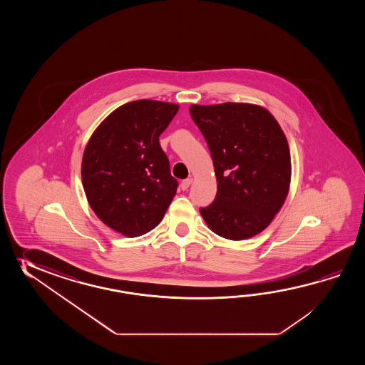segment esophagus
Listing matches in <instances>:
<instances>
[{"mask_svg": "<svg viewBox=\"0 0 365 365\" xmlns=\"http://www.w3.org/2000/svg\"><path fill=\"white\" fill-rule=\"evenodd\" d=\"M190 184H192V179H185L181 181V185L180 186H181L182 190H187V187L190 186Z\"/></svg>", "mask_w": 365, "mask_h": 365, "instance_id": "34e87169", "label": "esophagus"}]
</instances>
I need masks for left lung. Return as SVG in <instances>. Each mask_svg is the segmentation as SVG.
I'll return each instance as SVG.
<instances>
[{"mask_svg":"<svg viewBox=\"0 0 365 365\" xmlns=\"http://www.w3.org/2000/svg\"><path fill=\"white\" fill-rule=\"evenodd\" d=\"M217 175L215 200L201 207L210 230L230 240L264 231L287 197V138L269 110L253 104L192 106Z\"/></svg>","mask_w":365,"mask_h":365,"instance_id":"left-lung-1","label":"left lung"}]
</instances>
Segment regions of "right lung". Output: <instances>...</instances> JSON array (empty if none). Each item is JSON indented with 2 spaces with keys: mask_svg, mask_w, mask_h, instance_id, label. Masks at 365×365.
<instances>
[{
  "mask_svg": "<svg viewBox=\"0 0 365 365\" xmlns=\"http://www.w3.org/2000/svg\"><path fill=\"white\" fill-rule=\"evenodd\" d=\"M179 106L156 101L126 103L93 132L82 160L86 197L104 225L128 237L155 228L179 182L159 137Z\"/></svg>",
  "mask_w": 365,
  "mask_h": 365,
  "instance_id": "obj_1",
  "label": "right lung"
}]
</instances>
